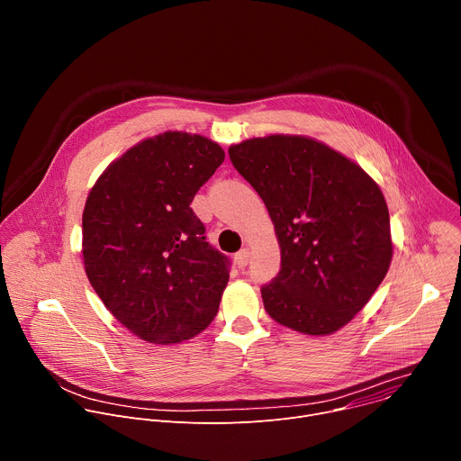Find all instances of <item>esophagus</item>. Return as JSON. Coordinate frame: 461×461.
Wrapping results in <instances>:
<instances>
[{"instance_id":"obj_1","label":"esophagus","mask_w":461,"mask_h":461,"mask_svg":"<svg viewBox=\"0 0 461 461\" xmlns=\"http://www.w3.org/2000/svg\"><path fill=\"white\" fill-rule=\"evenodd\" d=\"M233 260H235V265H237L239 268H246L248 262H249V249H248V248H242L240 251L235 253Z\"/></svg>"}]
</instances>
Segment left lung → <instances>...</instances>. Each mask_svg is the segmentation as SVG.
<instances>
[{"label": "left lung", "instance_id": "1", "mask_svg": "<svg viewBox=\"0 0 461 461\" xmlns=\"http://www.w3.org/2000/svg\"><path fill=\"white\" fill-rule=\"evenodd\" d=\"M228 153L279 239L281 270L260 288L268 315L303 334H334L368 303L390 267L381 189L357 164L304 137L251 139Z\"/></svg>", "mask_w": 461, "mask_h": 461}]
</instances>
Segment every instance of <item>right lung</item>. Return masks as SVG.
Returning <instances> with one entry per match:
<instances>
[{"mask_svg": "<svg viewBox=\"0 0 461 461\" xmlns=\"http://www.w3.org/2000/svg\"><path fill=\"white\" fill-rule=\"evenodd\" d=\"M222 162L219 144L167 131L123 153L87 196L86 274L107 310L140 339L185 341L219 312L230 258L206 242L189 206Z\"/></svg>", "mask_w": 461, "mask_h": 461, "instance_id": "add662e5", "label": "right lung"}]
</instances>
